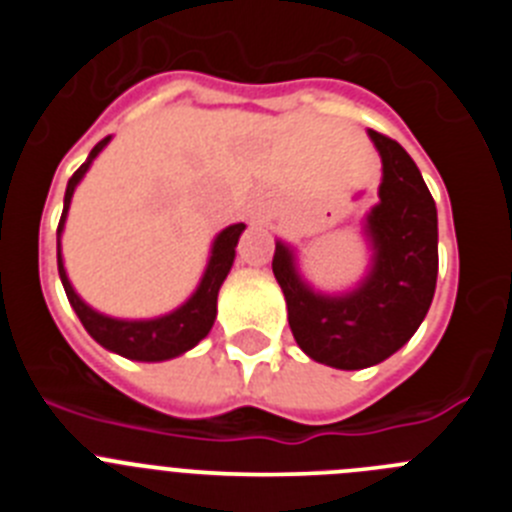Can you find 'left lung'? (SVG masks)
Wrapping results in <instances>:
<instances>
[{
	"instance_id": "left-lung-1",
	"label": "left lung",
	"mask_w": 512,
	"mask_h": 512,
	"mask_svg": "<svg viewBox=\"0 0 512 512\" xmlns=\"http://www.w3.org/2000/svg\"><path fill=\"white\" fill-rule=\"evenodd\" d=\"M369 135L384 176L379 205L366 217L374 266L364 284L341 297L318 295L300 279L284 243L271 261L297 346L336 369H364L395 354L423 323L436 292V202L408 151L377 130Z\"/></svg>"
}]
</instances>
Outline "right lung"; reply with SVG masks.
I'll return each mask as SVG.
<instances>
[{"mask_svg":"<svg viewBox=\"0 0 512 512\" xmlns=\"http://www.w3.org/2000/svg\"><path fill=\"white\" fill-rule=\"evenodd\" d=\"M107 140H110V135L99 140L97 146L92 148L89 158L74 171V176L69 179V187H66L61 223H58V274H61L66 297H69L71 307L79 315L81 325L87 328V333L99 346L110 348L115 354L135 361L174 359V356L184 354V351L197 346L210 333L217 312V292H220V284L225 282L230 266H233L235 246H238V238H241L246 225L235 223L217 235L215 243H212L210 264H207L200 287H197V292L179 310L169 312V315L156 320H115L107 318V315H99L87 302H81V297L76 295L69 277H66V269H63L61 261V230L63 220H66V212H69L71 197H74L76 184L81 182V176L87 174L89 164L97 158V153L107 146Z\"/></svg>","mask_w":512,"mask_h":512,"instance_id":"obj_1","label":"right lung"}]
</instances>
